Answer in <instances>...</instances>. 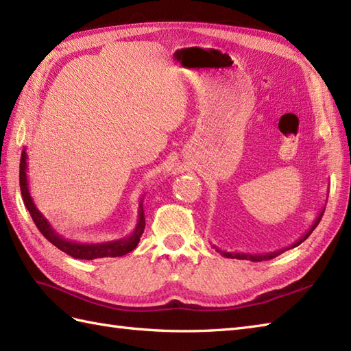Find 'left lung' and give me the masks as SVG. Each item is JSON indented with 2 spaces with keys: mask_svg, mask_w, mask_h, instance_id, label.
<instances>
[{
  "mask_svg": "<svg viewBox=\"0 0 351 351\" xmlns=\"http://www.w3.org/2000/svg\"><path fill=\"white\" fill-rule=\"evenodd\" d=\"M329 194V193H328ZM323 213H324V208L320 210V214L317 215V218L314 219V223H313V226L309 227V229L305 232V234L302 236V238H299L296 242H293L291 245H289V247H284V248H281V250H276V251H271V252H236V251H233V252H227V251H223V250H219V248H217V247H214L219 254H221L223 257H227V258H239V260H251V262H262V260H271V258H274V257H276V256H280L281 252H284V251H287V250H290V248H295V247H298L299 243H302L309 234L313 233V230L315 229L317 226H319V223H320V219H322V217H323Z\"/></svg>",
  "mask_w": 351,
  "mask_h": 351,
  "instance_id": "1",
  "label": "left lung"
}]
</instances>
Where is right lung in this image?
<instances>
[{
	"mask_svg": "<svg viewBox=\"0 0 351 351\" xmlns=\"http://www.w3.org/2000/svg\"><path fill=\"white\" fill-rule=\"evenodd\" d=\"M19 185H21V193H22V199L23 203H25L27 209L29 210V214L34 219V223L37 226V229L42 232L45 238L53 243V245L64 251L65 254H69L75 258L80 260H94V258H103V257H121L128 254L130 251H133L138 241H141V236L145 230V213H143V205L141 199V203H138V215H137V224L134 227V230L130 233L125 238L115 239V241H109V242H100V243H82V242H75V241H69L62 238L61 234L56 233L51 223L47 221L45 215L40 213L37 206L34 205V200L31 197L29 193V186H28V156L27 151H22L21 156V167H19Z\"/></svg>",
	"mask_w": 351,
	"mask_h": 351,
	"instance_id": "right-lung-1",
	"label": "right lung"
}]
</instances>
